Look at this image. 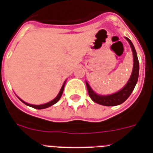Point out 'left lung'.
Returning a JSON list of instances; mask_svg holds the SVG:
<instances>
[{"label":"left lung","mask_w":153,"mask_h":153,"mask_svg":"<svg viewBox=\"0 0 153 153\" xmlns=\"http://www.w3.org/2000/svg\"><path fill=\"white\" fill-rule=\"evenodd\" d=\"M129 44H130V47L132 48V53H133V69H132V75L129 78L128 83H126L125 86L121 90H120L117 93L108 96H100L98 94H96L93 91L90 86H89L88 83H86V88L88 90V93L90 97L91 98L93 102H97L98 104H100L102 106H117L120 104H122L123 102L126 100L128 97L130 96L132 92L134 90L135 86H136V83L138 81V77H139V70H140V64H139V60H138L137 53L135 50V47L131 42V40L129 38L126 37Z\"/></svg>","instance_id":"obj_1"}]
</instances>
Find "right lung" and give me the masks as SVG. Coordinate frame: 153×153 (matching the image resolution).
Instances as JSON below:
<instances>
[{
  "label": "right lung",
  "instance_id": "add662e5",
  "mask_svg": "<svg viewBox=\"0 0 153 153\" xmlns=\"http://www.w3.org/2000/svg\"><path fill=\"white\" fill-rule=\"evenodd\" d=\"M64 84H65V83H63V86H62V88H61V90H60V93H59V94H58V95L56 96V98L54 99V100H53L52 101H51V102H47V103L43 104V105H31V104L27 103V102H24V101H23L22 100H21V99H20V98H19V99H20V100H21L22 101V102H24V104H26L27 106H30V107L34 108V109H45V108L49 107V106H52V105H53V104L56 103V102H57L58 101H59V100H60V97H61L62 94H63V89H64Z\"/></svg>",
  "mask_w": 153,
  "mask_h": 153
}]
</instances>
